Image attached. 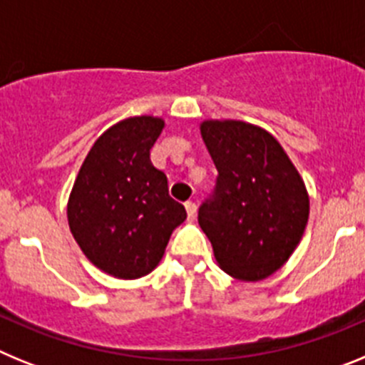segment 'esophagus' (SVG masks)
Segmentation results:
<instances>
[{"instance_id": "esophagus-1", "label": "esophagus", "mask_w": 365, "mask_h": 365, "mask_svg": "<svg viewBox=\"0 0 365 365\" xmlns=\"http://www.w3.org/2000/svg\"><path fill=\"white\" fill-rule=\"evenodd\" d=\"M186 214H188V219H195V215H197V205L193 201H188L186 202Z\"/></svg>"}]
</instances>
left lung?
I'll return each instance as SVG.
<instances>
[{"label": "left lung", "mask_w": 365, "mask_h": 365, "mask_svg": "<svg viewBox=\"0 0 365 365\" xmlns=\"http://www.w3.org/2000/svg\"><path fill=\"white\" fill-rule=\"evenodd\" d=\"M217 168L215 186L199 206V225L227 274L257 282L294 252L309 219L302 177L270 133L240 120L202 122Z\"/></svg>", "instance_id": "obj_1"}]
</instances>
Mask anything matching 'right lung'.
I'll return each mask as SVG.
<instances>
[{
	"instance_id": "add662e5",
	"label": "right lung",
	"mask_w": 365,
	"mask_h": 365,
	"mask_svg": "<svg viewBox=\"0 0 365 365\" xmlns=\"http://www.w3.org/2000/svg\"><path fill=\"white\" fill-rule=\"evenodd\" d=\"M164 122L122 120L100 135L74 180L67 217L87 259L115 278L135 279L157 267L185 206L170 197L168 179L150 151Z\"/></svg>"
}]
</instances>
